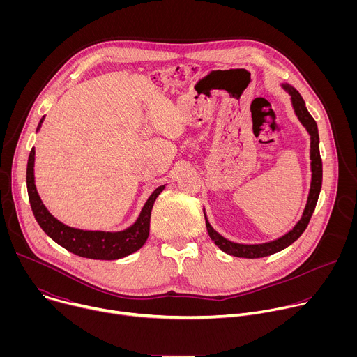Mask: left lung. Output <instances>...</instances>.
I'll use <instances>...</instances> for the list:
<instances>
[{
	"instance_id": "obj_1",
	"label": "left lung",
	"mask_w": 357,
	"mask_h": 357,
	"mask_svg": "<svg viewBox=\"0 0 357 357\" xmlns=\"http://www.w3.org/2000/svg\"><path fill=\"white\" fill-rule=\"evenodd\" d=\"M282 87L289 93L291 96V103L294 107V112L301 121V124L307 128L308 134L311 135V171H312V178H311V189L308 195L307 205H305L302 218L298 220V223L294 226L292 230H289L287 234L282 237L268 241V243H261V244H240L230 241L220 236L209 223L206 215V229L211 236V238L215 241V244L225 252L230 254V256L234 257H243V259H261L271 256L274 252H278L288 245H291L296 238L307 229L311 216L315 211L317 202L319 197V192L322 188V160L319 154V134H318V126L317 121L312 119L310 112L305 107V101L302 96L289 84H282Z\"/></svg>"
}]
</instances>
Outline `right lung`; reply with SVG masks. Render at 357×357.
<instances>
[{"instance_id":"1","label":"right lung","mask_w":357,"mask_h":357,"mask_svg":"<svg viewBox=\"0 0 357 357\" xmlns=\"http://www.w3.org/2000/svg\"><path fill=\"white\" fill-rule=\"evenodd\" d=\"M43 119L40 120L36 131L40 128ZM35 149H31L26 168V188L29 203L33 216L42 230L68 251L76 254L79 257L93 260H119L130 256L131 252L139 250L149 236V220L151 211L158 195L165 189V185L157 188L145 202V205L132 226L121 231H93L69 227L59 222L49 213L42 203L33 176Z\"/></svg>"}]
</instances>
